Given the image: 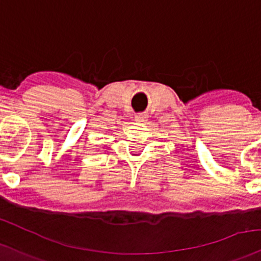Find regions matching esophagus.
<instances>
[{"label":"esophagus","instance_id":"1","mask_svg":"<svg viewBox=\"0 0 261 261\" xmlns=\"http://www.w3.org/2000/svg\"><path fill=\"white\" fill-rule=\"evenodd\" d=\"M147 120V115L145 114H137L136 115V121L138 122H145Z\"/></svg>","mask_w":261,"mask_h":261}]
</instances>
